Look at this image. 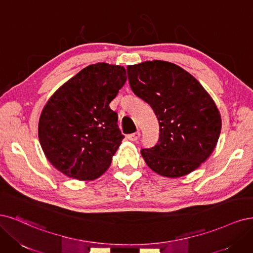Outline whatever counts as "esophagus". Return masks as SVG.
<instances>
[{"mask_svg": "<svg viewBox=\"0 0 253 253\" xmlns=\"http://www.w3.org/2000/svg\"><path fill=\"white\" fill-rule=\"evenodd\" d=\"M140 136H141L140 131H136V132L128 134V138H129L130 141H132V142H136V141L138 140V138H140Z\"/></svg>", "mask_w": 253, "mask_h": 253, "instance_id": "34e87169", "label": "esophagus"}]
</instances>
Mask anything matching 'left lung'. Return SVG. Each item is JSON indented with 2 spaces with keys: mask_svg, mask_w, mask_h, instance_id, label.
Wrapping results in <instances>:
<instances>
[{
  "mask_svg": "<svg viewBox=\"0 0 253 253\" xmlns=\"http://www.w3.org/2000/svg\"><path fill=\"white\" fill-rule=\"evenodd\" d=\"M133 93L150 105L159 121L158 143L142 157L154 172L178 177L205 162L221 133V116L205 89L190 73L165 61L127 67Z\"/></svg>",
  "mask_w": 253,
  "mask_h": 253,
  "instance_id": "left-lung-1",
  "label": "left lung"
}]
</instances>
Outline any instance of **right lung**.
<instances>
[{
    "label": "right lung",
    "mask_w": 253,
    "mask_h": 253,
    "mask_svg": "<svg viewBox=\"0 0 253 253\" xmlns=\"http://www.w3.org/2000/svg\"><path fill=\"white\" fill-rule=\"evenodd\" d=\"M126 80L123 66L89 65L47 102L39 138L46 158L61 172L77 180H94L110 166L124 135L109 104Z\"/></svg>",
    "instance_id": "obj_1"
}]
</instances>
